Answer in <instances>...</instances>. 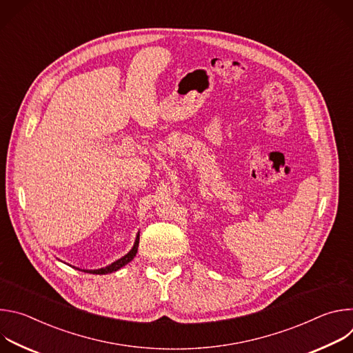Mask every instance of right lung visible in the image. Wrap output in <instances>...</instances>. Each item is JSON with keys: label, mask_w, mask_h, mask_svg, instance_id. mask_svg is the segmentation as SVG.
Returning <instances> with one entry per match:
<instances>
[{"label": "right lung", "mask_w": 353, "mask_h": 353, "mask_svg": "<svg viewBox=\"0 0 353 353\" xmlns=\"http://www.w3.org/2000/svg\"><path fill=\"white\" fill-rule=\"evenodd\" d=\"M138 244H139V233L137 234V239H135V243H134V245H132V248L128 251V253L124 256V257H121V259H119L117 261H114V263H112L110 265H108V267H105V268H99V270H79V268H75V270H79V271H83V272H88V274H96V275H103V274H110V272H114V271H117V270H120L121 267H124V265H127L134 257H135V254H137V251H138Z\"/></svg>", "instance_id": "1"}]
</instances>
